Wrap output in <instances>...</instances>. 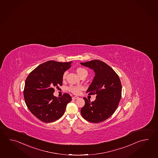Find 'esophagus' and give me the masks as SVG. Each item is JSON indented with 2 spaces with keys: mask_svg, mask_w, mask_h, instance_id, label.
Wrapping results in <instances>:
<instances>
[{
  "mask_svg": "<svg viewBox=\"0 0 158 158\" xmlns=\"http://www.w3.org/2000/svg\"><path fill=\"white\" fill-rule=\"evenodd\" d=\"M78 98H79V97L77 96H74L72 97V99L73 100H77Z\"/></svg>",
  "mask_w": 158,
  "mask_h": 158,
  "instance_id": "1",
  "label": "esophagus"
}]
</instances>
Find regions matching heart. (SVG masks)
I'll use <instances>...</instances> for the list:
<instances>
[{
	"instance_id": "obj_1",
	"label": "heart",
	"mask_w": 158,
	"mask_h": 158,
	"mask_svg": "<svg viewBox=\"0 0 158 158\" xmlns=\"http://www.w3.org/2000/svg\"><path fill=\"white\" fill-rule=\"evenodd\" d=\"M76 71L77 73V75L81 77L84 75L87 76V74H88V71L84 68H78L77 69ZM67 74H68L67 71H65L64 73L63 77H62L63 79H64L66 78ZM83 89V88L81 86H70V87H69V91H70L73 94H80L81 91Z\"/></svg>"
}]
</instances>
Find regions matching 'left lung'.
I'll return each instance as SVG.
<instances>
[{"label":"left lung","instance_id":"1","mask_svg":"<svg viewBox=\"0 0 158 158\" xmlns=\"http://www.w3.org/2000/svg\"><path fill=\"white\" fill-rule=\"evenodd\" d=\"M81 64L94 71L95 76L87 93L96 95L92 102L83 98L85 105L81 109V114L89 122H102L116 111L122 97L121 81L118 74L104 62L94 60Z\"/></svg>","mask_w":158,"mask_h":158}]
</instances>
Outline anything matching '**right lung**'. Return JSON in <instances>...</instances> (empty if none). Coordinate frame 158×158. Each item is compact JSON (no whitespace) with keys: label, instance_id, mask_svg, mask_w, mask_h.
<instances>
[{"label":"right lung","instance_id":"right-lung-1","mask_svg":"<svg viewBox=\"0 0 158 158\" xmlns=\"http://www.w3.org/2000/svg\"><path fill=\"white\" fill-rule=\"evenodd\" d=\"M71 62L48 61L40 64L27 76L23 90L26 106L30 112L42 122H55L64 114L71 100L68 94L57 98L55 88L62 85V77L71 67Z\"/></svg>","mask_w":158,"mask_h":158}]
</instances>
